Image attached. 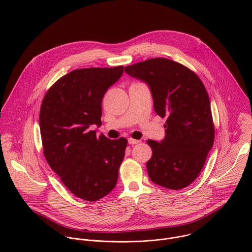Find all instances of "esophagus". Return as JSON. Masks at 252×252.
Listing matches in <instances>:
<instances>
[{
	"label": "esophagus",
	"instance_id": "obj_1",
	"mask_svg": "<svg viewBox=\"0 0 252 252\" xmlns=\"http://www.w3.org/2000/svg\"><path fill=\"white\" fill-rule=\"evenodd\" d=\"M139 142V140H137V139H132V138H128V143L129 145H137V143Z\"/></svg>",
	"mask_w": 252,
	"mask_h": 252
}]
</instances>
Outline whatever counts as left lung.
Returning a JSON list of instances; mask_svg holds the SVG:
<instances>
[{
  "instance_id": "obj_1",
  "label": "left lung",
  "mask_w": 252,
  "mask_h": 252,
  "mask_svg": "<svg viewBox=\"0 0 252 252\" xmlns=\"http://www.w3.org/2000/svg\"><path fill=\"white\" fill-rule=\"evenodd\" d=\"M146 83L156 113L167 118L162 140H148L153 157L147 162L151 181L168 189L189 187L199 174L213 146L210 100L200 79L187 66L156 58L125 67Z\"/></svg>"
}]
</instances>
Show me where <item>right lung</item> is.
<instances>
[{"label":"right lung","instance_id":"add662e5","mask_svg":"<svg viewBox=\"0 0 252 252\" xmlns=\"http://www.w3.org/2000/svg\"><path fill=\"white\" fill-rule=\"evenodd\" d=\"M124 74V66L75 69L46 94L40 112L45 158L76 196L95 201L116 187L127 140L96 136L101 100Z\"/></svg>","mask_w":252,"mask_h":252}]
</instances>
